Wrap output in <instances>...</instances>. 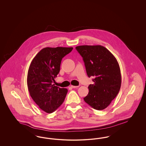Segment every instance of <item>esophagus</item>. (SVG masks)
<instances>
[{"label": "esophagus", "instance_id": "obj_1", "mask_svg": "<svg viewBox=\"0 0 146 146\" xmlns=\"http://www.w3.org/2000/svg\"><path fill=\"white\" fill-rule=\"evenodd\" d=\"M70 86H71V88H77L79 87V86H74V85H71Z\"/></svg>", "mask_w": 146, "mask_h": 146}]
</instances>
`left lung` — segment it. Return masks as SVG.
Returning <instances> with one entry per match:
<instances>
[{
    "instance_id": "obj_1",
    "label": "left lung",
    "mask_w": 146,
    "mask_h": 146,
    "mask_svg": "<svg viewBox=\"0 0 146 146\" xmlns=\"http://www.w3.org/2000/svg\"><path fill=\"white\" fill-rule=\"evenodd\" d=\"M83 57L86 73L94 76V84L88 86L85 102L96 110H103L111 103L120 90L121 76L118 61L101 45H81L76 48Z\"/></svg>"
}]
</instances>
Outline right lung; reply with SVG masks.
Instances as JSON below:
<instances>
[{
	"label": "right lung",
	"instance_id": "right-lung-1",
	"mask_svg": "<svg viewBox=\"0 0 146 146\" xmlns=\"http://www.w3.org/2000/svg\"><path fill=\"white\" fill-rule=\"evenodd\" d=\"M73 48H45L31 63L27 74L30 95L39 107L48 113L56 111L62 104L68 90L55 86L53 83L60 70L62 58Z\"/></svg>",
	"mask_w": 146,
	"mask_h": 146
}]
</instances>
